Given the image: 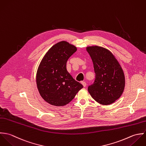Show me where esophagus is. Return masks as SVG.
<instances>
[{"instance_id":"1","label":"esophagus","mask_w":146,"mask_h":146,"mask_svg":"<svg viewBox=\"0 0 146 146\" xmlns=\"http://www.w3.org/2000/svg\"><path fill=\"white\" fill-rule=\"evenodd\" d=\"M81 84H82V85L84 86V87H86V83L85 82H82Z\"/></svg>"}]
</instances>
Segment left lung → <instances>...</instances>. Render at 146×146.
<instances>
[{
	"instance_id": "1",
	"label": "left lung",
	"mask_w": 146,
	"mask_h": 146,
	"mask_svg": "<svg viewBox=\"0 0 146 146\" xmlns=\"http://www.w3.org/2000/svg\"><path fill=\"white\" fill-rule=\"evenodd\" d=\"M95 73L94 83L88 87L92 98L102 105H109L119 99L123 92V71L113 54L98 46L86 47Z\"/></svg>"
}]
</instances>
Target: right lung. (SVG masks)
I'll return each mask as SVG.
<instances>
[{
	"instance_id": "right-lung-1",
	"label": "right lung",
	"mask_w": 146,
	"mask_h": 146,
	"mask_svg": "<svg viewBox=\"0 0 146 146\" xmlns=\"http://www.w3.org/2000/svg\"><path fill=\"white\" fill-rule=\"evenodd\" d=\"M77 47L66 41L54 45L45 54L38 66L36 82L42 98L55 106L70 102L82 85L73 79L66 70V62Z\"/></svg>"
}]
</instances>
